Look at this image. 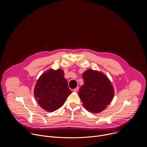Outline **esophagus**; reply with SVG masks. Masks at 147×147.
Segmentation results:
<instances>
[{
	"instance_id": "esophagus-1",
	"label": "esophagus",
	"mask_w": 147,
	"mask_h": 147,
	"mask_svg": "<svg viewBox=\"0 0 147 147\" xmlns=\"http://www.w3.org/2000/svg\"><path fill=\"white\" fill-rule=\"evenodd\" d=\"M78 90H79V88H78V87H76L75 89H74L73 91H75V92H77V91H78Z\"/></svg>"
}]
</instances>
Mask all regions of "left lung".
Returning a JSON list of instances; mask_svg holds the SVG:
<instances>
[{"label": "left lung", "mask_w": 147, "mask_h": 147, "mask_svg": "<svg viewBox=\"0 0 147 147\" xmlns=\"http://www.w3.org/2000/svg\"><path fill=\"white\" fill-rule=\"evenodd\" d=\"M84 84L78 95L86 109L98 113L105 109L114 96V88L109 79L100 71L88 69L82 74Z\"/></svg>", "instance_id": "left-lung-1"}]
</instances>
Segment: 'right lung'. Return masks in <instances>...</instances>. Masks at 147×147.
I'll list each match as a JSON object with an SVG mask.
<instances>
[{
    "label": "right lung",
    "instance_id": "1",
    "mask_svg": "<svg viewBox=\"0 0 147 147\" xmlns=\"http://www.w3.org/2000/svg\"><path fill=\"white\" fill-rule=\"evenodd\" d=\"M34 93L39 105L51 112L62 107L71 91L64 77V71L49 69L37 80Z\"/></svg>",
    "mask_w": 147,
    "mask_h": 147
}]
</instances>
